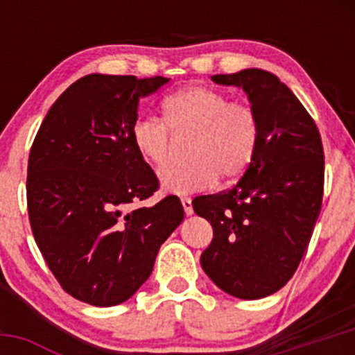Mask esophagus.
<instances>
[{
	"mask_svg": "<svg viewBox=\"0 0 355 355\" xmlns=\"http://www.w3.org/2000/svg\"><path fill=\"white\" fill-rule=\"evenodd\" d=\"M182 206H184V211L187 216H191V214L194 213V209H192V199L191 198H182Z\"/></svg>",
	"mask_w": 355,
	"mask_h": 355,
	"instance_id": "obj_1",
	"label": "esophagus"
}]
</instances>
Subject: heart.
Wrapping results in <instances>:
<instances>
[{
  "mask_svg": "<svg viewBox=\"0 0 355 355\" xmlns=\"http://www.w3.org/2000/svg\"><path fill=\"white\" fill-rule=\"evenodd\" d=\"M191 134L185 164L159 173L163 191L191 194L218 182H235L249 170L261 139L259 113L250 103L230 99L223 91L191 85L168 96L161 121L141 118L130 128V141L142 161L159 170L168 161L170 135Z\"/></svg>",
  "mask_w": 355,
  "mask_h": 355,
  "instance_id": "1",
  "label": "heart"
}]
</instances>
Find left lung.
<instances>
[{
  "instance_id": "8db88e82",
  "label": "left lung",
  "mask_w": 355,
  "mask_h": 355,
  "mask_svg": "<svg viewBox=\"0 0 355 355\" xmlns=\"http://www.w3.org/2000/svg\"><path fill=\"white\" fill-rule=\"evenodd\" d=\"M245 91L261 120L256 157L228 191L192 207L213 227L200 266L223 292L263 299L293 277L321 211L324 153L320 130L277 75L259 68L213 75Z\"/></svg>"
}]
</instances>
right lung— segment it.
I'll return each instance as SVG.
<instances>
[{
  "label": "right lung",
  "mask_w": 355,
  "mask_h": 355,
  "mask_svg": "<svg viewBox=\"0 0 355 355\" xmlns=\"http://www.w3.org/2000/svg\"><path fill=\"white\" fill-rule=\"evenodd\" d=\"M168 80L85 75L56 99L32 142L27 211L35 244L62 288L91 306L130 299L184 220L177 196L135 207L159 182L135 153L130 128L139 98Z\"/></svg>",
  "instance_id": "add662e5"
}]
</instances>
